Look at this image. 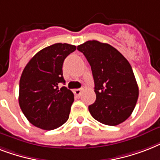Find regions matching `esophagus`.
Wrapping results in <instances>:
<instances>
[{
    "label": "esophagus",
    "mask_w": 160,
    "mask_h": 160,
    "mask_svg": "<svg viewBox=\"0 0 160 160\" xmlns=\"http://www.w3.org/2000/svg\"><path fill=\"white\" fill-rule=\"evenodd\" d=\"M73 92H74V94L75 95H80L81 94V92H82V90L81 89H75V90H74Z\"/></svg>",
    "instance_id": "esophagus-1"
}]
</instances>
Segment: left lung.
Instances as JSON below:
<instances>
[{"instance_id":"obj_1","label":"left lung","mask_w":160,"mask_h":160,"mask_svg":"<svg viewBox=\"0 0 160 160\" xmlns=\"http://www.w3.org/2000/svg\"><path fill=\"white\" fill-rule=\"evenodd\" d=\"M92 70L96 100L89 106L94 119L107 125L126 120L136 105L139 88L129 61L109 44L88 41L77 46Z\"/></svg>"}]
</instances>
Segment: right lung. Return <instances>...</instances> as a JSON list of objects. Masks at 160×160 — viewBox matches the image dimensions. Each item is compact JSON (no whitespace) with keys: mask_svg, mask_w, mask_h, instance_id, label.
Listing matches in <instances>:
<instances>
[{"mask_svg":"<svg viewBox=\"0 0 160 160\" xmlns=\"http://www.w3.org/2000/svg\"><path fill=\"white\" fill-rule=\"evenodd\" d=\"M76 46L56 43L42 49L31 58L20 80L19 105L29 122L46 130L57 129L67 121L74 94L65 84L62 66Z\"/></svg>","mask_w":160,"mask_h":160,"instance_id":"right-lung-1","label":"right lung"}]
</instances>
